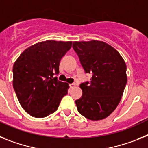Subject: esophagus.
<instances>
[{"label": "esophagus", "instance_id": "obj_1", "mask_svg": "<svg viewBox=\"0 0 148 148\" xmlns=\"http://www.w3.org/2000/svg\"><path fill=\"white\" fill-rule=\"evenodd\" d=\"M69 86H70L71 88H73L76 86V85L75 83H71V84H69Z\"/></svg>", "mask_w": 148, "mask_h": 148}]
</instances>
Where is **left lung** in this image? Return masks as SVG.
<instances>
[{
	"instance_id": "1",
	"label": "left lung",
	"mask_w": 148,
	"mask_h": 148,
	"mask_svg": "<svg viewBox=\"0 0 148 148\" xmlns=\"http://www.w3.org/2000/svg\"><path fill=\"white\" fill-rule=\"evenodd\" d=\"M90 81L81 83L82 97L76 100L77 110L92 121L103 119L116 109L127 81L125 62L110 45L100 41L73 42Z\"/></svg>"
}]
</instances>
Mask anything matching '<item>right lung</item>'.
<instances>
[{
    "label": "right lung",
    "instance_id": "obj_1",
    "mask_svg": "<svg viewBox=\"0 0 148 148\" xmlns=\"http://www.w3.org/2000/svg\"><path fill=\"white\" fill-rule=\"evenodd\" d=\"M71 42L47 40L27 48L14 63L13 88L21 106L35 118L57 110L68 94V83L58 80L60 62Z\"/></svg>",
    "mask_w": 148,
    "mask_h": 148
}]
</instances>
